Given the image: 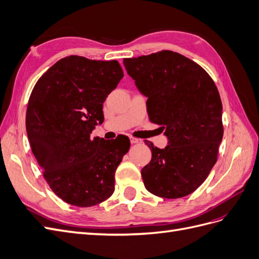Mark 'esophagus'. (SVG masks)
I'll use <instances>...</instances> for the list:
<instances>
[{"mask_svg": "<svg viewBox=\"0 0 259 259\" xmlns=\"http://www.w3.org/2000/svg\"><path fill=\"white\" fill-rule=\"evenodd\" d=\"M130 140H131V144H132V145L139 143V139H137V138H135V137H130Z\"/></svg>", "mask_w": 259, "mask_h": 259, "instance_id": "esophagus-1", "label": "esophagus"}]
</instances>
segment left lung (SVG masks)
<instances>
[{"instance_id":"8db88e82","label":"left lung","mask_w":259,"mask_h":259,"mask_svg":"<svg viewBox=\"0 0 259 259\" xmlns=\"http://www.w3.org/2000/svg\"><path fill=\"white\" fill-rule=\"evenodd\" d=\"M125 69L147 99L149 120L165 130L168 145L147 144L142 169L146 189L165 199L192 193L217 161L224 135L223 105L214 81L198 64L171 51L124 58Z\"/></svg>"}]
</instances>
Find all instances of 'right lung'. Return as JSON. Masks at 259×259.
<instances>
[{"instance_id": "add662e5", "label": "right lung", "mask_w": 259, "mask_h": 259, "mask_svg": "<svg viewBox=\"0 0 259 259\" xmlns=\"http://www.w3.org/2000/svg\"><path fill=\"white\" fill-rule=\"evenodd\" d=\"M116 60L68 56L53 65L31 93L27 134L43 177L68 204L94 206L110 198L127 136L91 138L104 122L103 104L123 77Z\"/></svg>"}]
</instances>
